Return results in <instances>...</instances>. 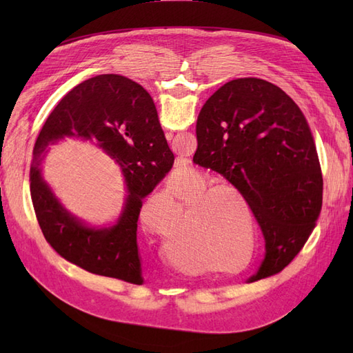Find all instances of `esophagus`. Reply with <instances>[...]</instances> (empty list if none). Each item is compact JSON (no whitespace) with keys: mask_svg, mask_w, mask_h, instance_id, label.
<instances>
[{"mask_svg":"<svg viewBox=\"0 0 353 353\" xmlns=\"http://www.w3.org/2000/svg\"><path fill=\"white\" fill-rule=\"evenodd\" d=\"M166 138H168L169 141L172 140V138H174V132H172V131H168V132H166Z\"/></svg>","mask_w":353,"mask_h":353,"instance_id":"obj_1","label":"esophagus"}]
</instances>
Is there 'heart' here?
<instances>
[{"label":"heart","instance_id":"obj_1","mask_svg":"<svg viewBox=\"0 0 353 353\" xmlns=\"http://www.w3.org/2000/svg\"><path fill=\"white\" fill-rule=\"evenodd\" d=\"M216 179L197 169L176 172L168 179V187L154 191L144 200L140 221L159 231L151 213L160 205L180 199L177 218L160 230V250L174 268L196 274L200 258L218 265H231L243 253L241 228L244 219L227 197L241 199L230 185H215ZM248 210V208H245ZM249 219L252 215L248 212ZM209 263V270L213 265Z\"/></svg>","mask_w":353,"mask_h":353}]
</instances>
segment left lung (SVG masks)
Masks as SVG:
<instances>
[{
  "label": "left lung",
  "mask_w": 353,
  "mask_h": 353,
  "mask_svg": "<svg viewBox=\"0 0 353 353\" xmlns=\"http://www.w3.org/2000/svg\"><path fill=\"white\" fill-rule=\"evenodd\" d=\"M194 163L221 174L248 201L266 254L253 279L279 274L302 250L323 206L311 128L276 85L232 79L210 95L197 126Z\"/></svg>",
  "instance_id": "obj_1"
}]
</instances>
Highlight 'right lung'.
I'll use <instances>...</instances> for the list:
<instances>
[{
	"label": "right lung",
	"mask_w": 353,
	"mask_h": 353,
	"mask_svg": "<svg viewBox=\"0 0 353 353\" xmlns=\"http://www.w3.org/2000/svg\"><path fill=\"white\" fill-rule=\"evenodd\" d=\"M63 136L95 141L121 165L128 197L120 222L109 230L87 229L61 208L40 178V160ZM174 153L156 105L140 83L121 74H99L72 88L50 113L30 163V199L47 243L63 259L95 275L143 284L137 221L143 199L165 178Z\"/></svg>",
	"instance_id": "right-lung-1"
}]
</instances>
